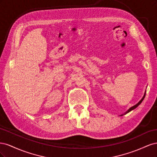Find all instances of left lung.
<instances>
[{"label": "left lung", "mask_w": 157, "mask_h": 157, "mask_svg": "<svg viewBox=\"0 0 157 157\" xmlns=\"http://www.w3.org/2000/svg\"><path fill=\"white\" fill-rule=\"evenodd\" d=\"M145 94H144V97L143 98H142V99H141V100L138 102V103H137V104H136V105H134V106H133V107H130L129 109H128V110L124 114V115H125V114H127L128 113H129V112H130L131 111H132V110H134V109H136L137 106H139L140 105V104H141V103L142 102V101H143V100H144V98H145ZM123 115V114H122V115H121V116H122Z\"/></svg>", "instance_id": "1"}]
</instances>
